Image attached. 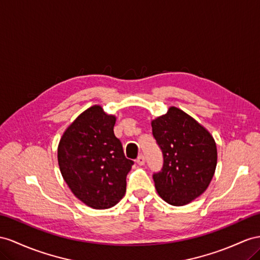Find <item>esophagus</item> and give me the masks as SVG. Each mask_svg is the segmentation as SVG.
Returning <instances> with one entry per match:
<instances>
[{
    "label": "esophagus",
    "mask_w": 260,
    "mask_h": 260,
    "mask_svg": "<svg viewBox=\"0 0 260 260\" xmlns=\"http://www.w3.org/2000/svg\"><path fill=\"white\" fill-rule=\"evenodd\" d=\"M136 162L139 165V166H143L145 164V157L143 155H139L136 159Z\"/></svg>",
    "instance_id": "1"
}]
</instances>
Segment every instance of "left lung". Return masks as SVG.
Wrapping results in <instances>:
<instances>
[{
    "mask_svg": "<svg viewBox=\"0 0 260 260\" xmlns=\"http://www.w3.org/2000/svg\"><path fill=\"white\" fill-rule=\"evenodd\" d=\"M151 127L164 155L161 171L152 176L158 194L171 205L188 204L203 193L214 176V138L193 117L175 106L152 119Z\"/></svg>",
    "mask_w": 260,
    "mask_h": 260,
    "instance_id": "left-lung-1",
    "label": "left lung"
}]
</instances>
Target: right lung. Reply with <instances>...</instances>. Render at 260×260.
<instances>
[{
	"instance_id": "right-lung-1",
	"label": "right lung",
	"mask_w": 260,
	"mask_h": 260,
	"mask_svg": "<svg viewBox=\"0 0 260 260\" xmlns=\"http://www.w3.org/2000/svg\"><path fill=\"white\" fill-rule=\"evenodd\" d=\"M115 121L102 106L93 105L68 126L58 145V164L66 183L92 209H110L119 202L134 165L114 135Z\"/></svg>"
}]
</instances>
